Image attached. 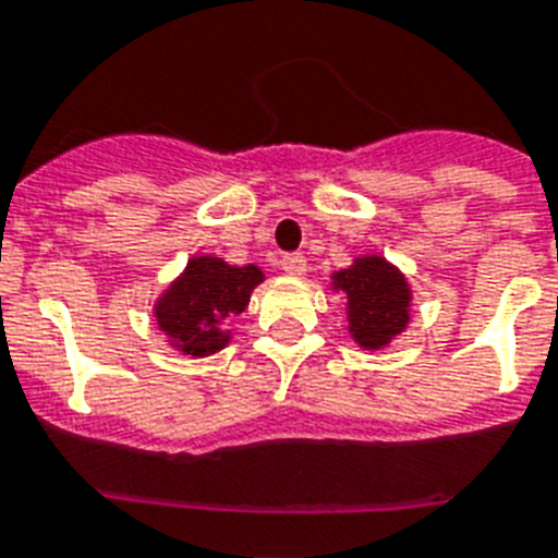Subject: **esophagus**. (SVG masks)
Listing matches in <instances>:
<instances>
[{
    "instance_id": "34e87169",
    "label": "esophagus",
    "mask_w": 558,
    "mask_h": 558,
    "mask_svg": "<svg viewBox=\"0 0 558 558\" xmlns=\"http://www.w3.org/2000/svg\"><path fill=\"white\" fill-rule=\"evenodd\" d=\"M282 270L288 276H305L307 270V262L302 253H288V256H282Z\"/></svg>"
}]
</instances>
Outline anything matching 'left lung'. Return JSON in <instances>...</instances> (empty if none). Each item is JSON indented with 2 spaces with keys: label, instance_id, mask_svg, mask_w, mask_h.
Here are the masks:
<instances>
[{
  "label": "left lung",
  "instance_id": "8db88e82",
  "mask_svg": "<svg viewBox=\"0 0 558 558\" xmlns=\"http://www.w3.org/2000/svg\"><path fill=\"white\" fill-rule=\"evenodd\" d=\"M333 290L348 299V333L365 351L388 348L411 322L413 290L404 274L385 256L367 253L351 268L336 270Z\"/></svg>",
  "mask_w": 558,
  "mask_h": 558
}]
</instances>
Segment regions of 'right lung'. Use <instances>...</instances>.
Masks as SVG:
<instances>
[{
    "mask_svg": "<svg viewBox=\"0 0 558 558\" xmlns=\"http://www.w3.org/2000/svg\"><path fill=\"white\" fill-rule=\"evenodd\" d=\"M265 279L256 265H228L219 256H193L156 299V325L185 356H210L230 342V319L245 311Z\"/></svg>",
    "mask_w": 558,
    "mask_h": 558,
    "instance_id": "1",
    "label": "right lung"
}]
</instances>
